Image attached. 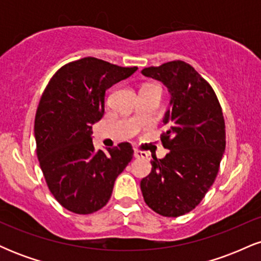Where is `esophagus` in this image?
I'll list each match as a JSON object with an SVG mask.
<instances>
[{
  "instance_id": "obj_1",
  "label": "esophagus",
  "mask_w": 261,
  "mask_h": 261,
  "mask_svg": "<svg viewBox=\"0 0 261 261\" xmlns=\"http://www.w3.org/2000/svg\"><path fill=\"white\" fill-rule=\"evenodd\" d=\"M134 157L135 158H146V157H147V154H146L145 152L140 151V149L135 148L134 149Z\"/></svg>"
}]
</instances>
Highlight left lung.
I'll return each instance as SVG.
<instances>
[{"label": "left lung", "mask_w": 261, "mask_h": 261, "mask_svg": "<svg viewBox=\"0 0 261 261\" xmlns=\"http://www.w3.org/2000/svg\"><path fill=\"white\" fill-rule=\"evenodd\" d=\"M142 74L168 88L170 107L163 119L168 130L161 135L169 152L151 161L141 191L154 212L178 217L195 208L216 179L226 148L222 108L207 81L180 60L146 67Z\"/></svg>", "instance_id": "obj_1"}]
</instances>
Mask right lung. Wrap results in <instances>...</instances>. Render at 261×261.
I'll use <instances>...</instances> for the list:
<instances>
[{"instance_id": "add662e5", "label": "right lung", "mask_w": 261, "mask_h": 261, "mask_svg": "<svg viewBox=\"0 0 261 261\" xmlns=\"http://www.w3.org/2000/svg\"><path fill=\"white\" fill-rule=\"evenodd\" d=\"M136 70L83 58L59 68L41 95L34 121L37 155L50 193L68 211L88 215L104 207L133 160L128 142L97 151L91 134L104 115L107 89Z\"/></svg>"}]
</instances>
